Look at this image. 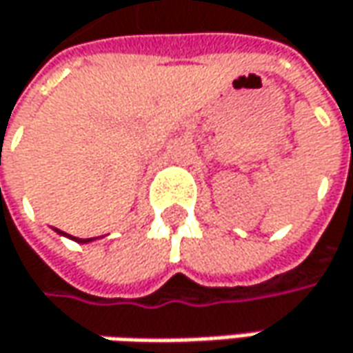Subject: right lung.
<instances>
[{
  "label": "right lung",
  "instance_id": "obj_1",
  "mask_svg": "<svg viewBox=\"0 0 353 353\" xmlns=\"http://www.w3.org/2000/svg\"><path fill=\"white\" fill-rule=\"evenodd\" d=\"M59 234H62V236H66V237H70V239H74V241H78V243H88V241H92L94 237H88V239H80V237H72V236H68V234H64V232H61V230H57Z\"/></svg>",
  "mask_w": 353,
  "mask_h": 353
}]
</instances>
